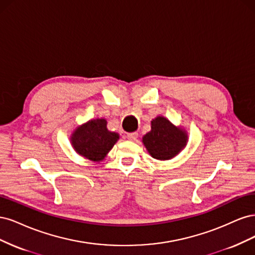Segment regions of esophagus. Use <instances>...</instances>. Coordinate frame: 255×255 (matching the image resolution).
Segmentation results:
<instances>
[{
	"label": "esophagus",
	"instance_id": "esophagus-1",
	"mask_svg": "<svg viewBox=\"0 0 255 255\" xmlns=\"http://www.w3.org/2000/svg\"><path fill=\"white\" fill-rule=\"evenodd\" d=\"M138 136V133L137 132H130V133H127V138L130 139V141H135V139L137 138Z\"/></svg>",
	"mask_w": 255,
	"mask_h": 255
}]
</instances>
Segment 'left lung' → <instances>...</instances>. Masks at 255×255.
<instances>
[{
	"label": "left lung",
	"instance_id": "1",
	"mask_svg": "<svg viewBox=\"0 0 255 255\" xmlns=\"http://www.w3.org/2000/svg\"><path fill=\"white\" fill-rule=\"evenodd\" d=\"M187 135L182 129L176 128L163 117L151 122V130L143 137L145 147L157 160H168L186 145Z\"/></svg>",
	"mask_w": 255,
	"mask_h": 255
}]
</instances>
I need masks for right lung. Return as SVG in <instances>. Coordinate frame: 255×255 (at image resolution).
Masks as SVG:
<instances>
[{
	"mask_svg": "<svg viewBox=\"0 0 255 255\" xmlns=\"http://www.w3.org/2000/svg\"><path fill=\"white\" fill-rule=\"evenodd\" d=\"M106 126V120L97 119L77 128L71 137L75 150L89 160L102 161L119 139V134Z\"/></svg>",
	"mask_w": 255,
	"mask_h": 255,
	"instance_id": "right-lung-1",
	"label": "right lung"
}]
</instances>
